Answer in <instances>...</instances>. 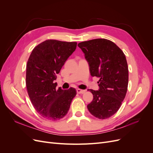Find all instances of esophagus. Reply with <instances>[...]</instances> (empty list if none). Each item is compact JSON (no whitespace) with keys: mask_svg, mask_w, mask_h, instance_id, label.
<instances>
[{"mask_svg":"<svg viewBox=\"0 0 153 153\" xmlns=\"http://www.w3.org/2000/svg\"><path fill=\"white\" fill-rule=\"evenodd\" d=\"M85 92V90H82V89H76V92L78 94H84Z\"/></svg>","mask_w":153,"mask_h":153,"instance_id":"1","label":"esophagus"}]
</instances>
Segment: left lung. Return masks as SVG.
Segmentation results:
<instances>
[{
    "label": "left lung",
    "instance_id": "left-lung-1",
    "mask_svg": "<svg viewBox=\"0 0 153 153\" xmlns=\"http://www.w3.org/2000/svg\"><path fill=\"white\" fill-rule=\"evenodd\" d=\"M78 47L85 54L91 76L100 78L99 90L89 89L93 100L87 108L100 119L109 118L117 112L126 94L128 67L125 55L106 39L83 41Z\"/></svg>",
    "mask_w": 153,
    "mask_h": 153
}]
</instances>
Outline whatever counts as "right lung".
I'll return each instance as SVG.
<instances>
[{
  "instance_id": "obj_1",
  "label": "right lung",
  "mask_w": 153,
  "mask_h": 153,
  "mask_svg": "<svg viewBox=\"0 0 153 153\" xmlns=\"http://www.w3.org/2000/svg\"><path fill=\"white\" fill-rule=\"evenodd\" d=\"M76 42L46 40L33 49L27 63L26 87L34 108L41 116L52 121L63 118L76 94L74 88H56L59 74L76 48Z\"/></svg>"
}]
</instances>
